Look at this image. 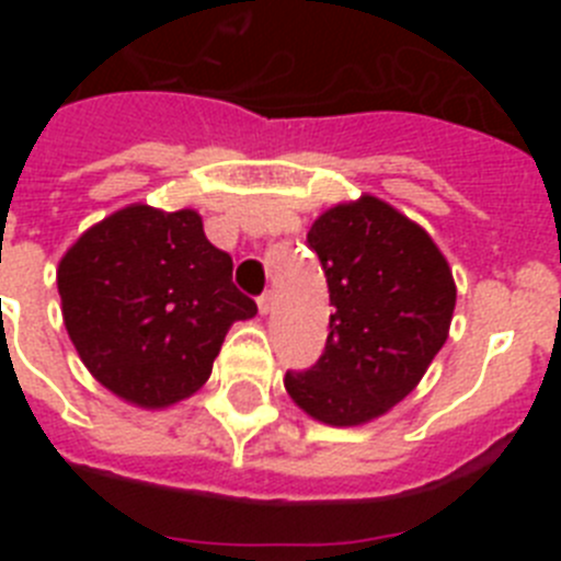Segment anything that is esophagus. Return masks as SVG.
Instances as JSON below:
<instances>
[{"instance_id":"34e87169","label":"esophagus","mask_w":561,"mask_h":561,"mask_svg":"<svg viewBox=\"0 0 561 561\" xmlns=\"http://www.w3.org/2000/svg\"><path fill=\"white\" fill-rule=\"evenodd\" d=\"M257 309H261V314H270V311L275 309V295H272V291H266V295L257 297Z\"/></svg>"}]
</instances>
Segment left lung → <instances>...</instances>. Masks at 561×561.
Here are the masks:
<instances>
[{
	"label": "left lung",
	"mask_w": 561,
	"mask_h": 561,
	"mask_svg": "<svg viewBox=\"0 0 561 561\" xmlns=\"http://www.w3.org/2000/svg\"><path fill=\"white\" fill-rule=\"evenodd\" d=\"M334 314L314 368L286 374L297 408L329 427H359L413 393L449 336L455 277L430 232L362 193L309 230Z\"/></svg>",
	"instance_id": "1"
}]
</instances>
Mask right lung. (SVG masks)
Wrapping results in <instances>:
<instances>
[{
  "instance_id": "obj_1",
  "label": "right lung",
  "mask_w": 561,
  "mask_h": 561,
  "mask_svg": "<svg viewBox=\"0 0 561 561\" xmlns=\"http://www.w3.org/2000/svg\"><path fill=\"white\" fill-rule=\"evenodd\" d=\"M58 295L89 374L146 410L196 393L230 325L257 314L199 213L142 202L92 225L64 252Z\"/></svg>"
}]
</instances>
